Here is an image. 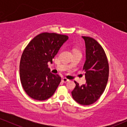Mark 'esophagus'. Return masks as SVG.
<instances>
[{
  "label": "esophagus",
  "instance_id": "esophagus-1",
  "mask_svg": "<svg viewBox=\"0 0 127 127\" xmlns=\"http://www.w3.org/2000/svg\"><path fill=\"white\" fill-rule=\"evenodd\" d=\"M62 81H63V82L66 83V82H67L68 81H69V80L67 79V78H64L62 79Z\"/></svg>",
  "mask_w": 127,
  "mask_h": 127
}]
</instances>
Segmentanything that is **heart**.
Instances as JSON below:
<instances>
[{
	"label": "heart",
	"mask_w": 127,
	"mask_h": 127,
	"mask_svg": "<svg viewBox=\"0 0 127 127\" xmlns=\"http://www.w3.org/2000/svg\"><path fill=\"white\" fill-rule=\"evenodd\" d=\"M73 52H80V51L78 50V49H73Z\"/></svg>",
	"instance_id": "1"
}]
</instances>
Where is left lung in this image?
I'll use <instances>...</instances> for the list:
<instances>
[{"label": "left lung", "mask_w": 127, "mask_h": 127, "mask_svg": "<svg viewBox=\"0 0 127 127\" xmlns=\"http://www.w3.org/2000/svg\"><path fill=\"white\" fill-rule=\"evenodd\" d=\"M86 47L85 71L86 84L76 87L72 91L73 98L82 105H90L100 98L105 90L109 78V63L102 46L95 39L82 36Z\"/></svg>", "instance_id": "left-lung-1"}]
</instances>
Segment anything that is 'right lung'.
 <instances>
[{
    "mask_svg": "<svg viewBox=\"0 0 127 127\" xmlns=\"http://www.w3.org/2000/svg\"><path fill=\"white\" fill-rule=\"evenodd\" d=\"M68 37L55 33H42L34 37L24 49L20 64V80L31 98L42 101L54 94L61 82L59 75L51 73L48 63L52 59Z\"/></svg>",
    "mask_w": 127,
    "mask_h": 127,
    "instance_id": "obj_1",
    "label": "right lung"
}]
</instances>
